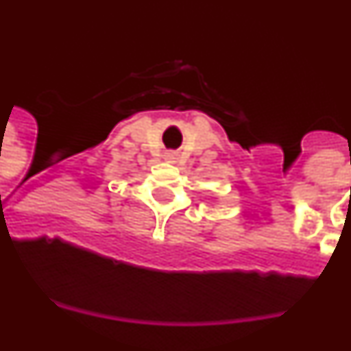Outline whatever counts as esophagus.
<instances>
[{"label":"esophagus","mask_w":351,"mask_h":351,"mask_svg":"<svg viewBox=\"0 0 351 351\" xmlns=\"http://www.w3.org/2000/svg\"><path fill=\"white\" fill-rule=\"evenodd\" d=\"M167 156H169V160H178V153H169Z\"/></svg>","instance_id":"34e87169"}]
</instances>
